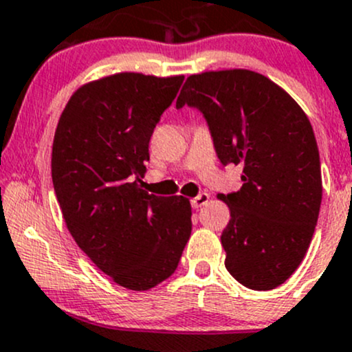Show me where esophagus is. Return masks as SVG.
Masks as SVG:
<instances>
[{
  "mask_svg": "<svg viewBox=\"0 0 352 352\" xmlns=\"http://www.w3.org/2000/svg\"><path fill=\"white\" fill-rule=\"evenodd\" d=\"M210 200V195L208 193H200L198 197H195L193 200H191V206L193 208H201V206H205L206 203Z\"/></svg>",
  "mask_w": 352,
  "mask_h": 352,
  "instance_id": "esophagus-1",
  "label": "esophagus"
}]
</instances>
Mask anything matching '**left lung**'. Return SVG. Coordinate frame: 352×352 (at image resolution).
<instances>
[{
	"label": "left lung",
	"instance_id": "1",
	"mask_svg": "<svg viewBox=\"0 0 352 352\" xmlns=\"http://www.w3.org/2000/svg\"><path fill=\"white\" fill-rule=\"evenodd\" d=\"M197 108L223 166L242 188L219 195L230 208L222 232L227 271L251 289L285 283L307 254L322 201L320 155L309 118L266 76L248 69L186 79L176 108Z\"/></svg>",
	"mask_w": 352,
	"mask_h": 352
}]
</instances>
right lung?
<instances>
[{
    "label": "right lung",
    "instance_id": "right-lung-1",
    "mask_svg": "<svg viewBox=\"0 0 352 352\" xmlns=\"http://www.w3.org/2000/svg\"><path fill=\"white\" fill-rule=\"evenodd\" d=\"M183 76L120 72L81 86L52 146V183L76 244L115 283L154 288L176 271L191 235L184 197L140 188L149 140Z\"/></svg>",
    "mask_w": 352,
    "mask_h": 352
}]
</instances>
